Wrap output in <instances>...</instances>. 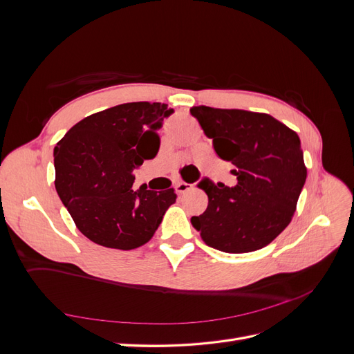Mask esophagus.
I'll list each match as a JSON object with an SVG mask.
<instances>
[{"mask_svg":"<svg viewBox=\"0 0 354 354\" xmlns=\"http://www.w3.org/2000/svg\"><path fill=\"white\" fill-rule=\"evenodd\" d=\"M192 187L190 183H186V181H178V183H176V190L177 194H186V192H189Z\"/></svg>","mask_w":354,"mask_h":354,"instance_id":"esophagus-1","label":"esophagus"}]
</instances>
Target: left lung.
I'll use <instances>...</instances> for the list:
<instances>
[{"label": "left lung", "instance_id": "8db88e82", "mask_svg": "<svg viewBox=\"0 0 354 354\" xmlns=\"http://www.w3.org/2000/svg\"><path fill=\"white\" fill-rule=\"evenodd\" d=\"M216 153L236 169L234 187L198 185L208 207L192 226L211 248L242 254L264 248L292 220L307 168L299 137L267 113L242 109H190Z\"/></svg>", "mask_w": 354, "mask_h": 354}]
</instances>
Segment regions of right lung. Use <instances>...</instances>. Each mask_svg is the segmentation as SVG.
<instances>
[{"mask_svg": "<svg viewBox=\"0 0 354 354\" xmlns=\"http://www.w3.org/2000/svg\"><path fill=\"white\" fill-rule=\"evenodd\" d=\"M165 103L134 102L93 113L55 147L56 190L75 226L94 243L134 250L152 239L174 189L133 190L134 169L159 151Z\"/></svg>", "mask_w": 354, "mask_h": 354, "instance_id": "1", "label": "right lung"}]
</instances>
